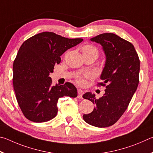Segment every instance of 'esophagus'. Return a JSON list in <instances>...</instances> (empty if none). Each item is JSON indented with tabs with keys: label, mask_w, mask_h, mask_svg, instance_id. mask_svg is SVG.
<instances>
[{
	"label": "esophagus",
	"mask_w": 153,
	"mask_h": 153,
	"mask_svg": "<svg viewBox=\"0 0 153 153\" xmlns=\"http://www.w3.org/2000/svg\"><path fill=\"white\" fill-rule=\"evenodd\" d=\"M83 93H84L83 91L79 89H78V98L82 99V95H83Z\"/></svg>",
	"instance_id": "esophagus-1"
}]
</instances>
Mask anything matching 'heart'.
<instances>
[{
    "mask_svg": "<svg viewBox=\"0 0 153 153\" xmlns=\"http://www.w3.org/2000/svg\"><path fill=\"white\" fill-rule=\"evenodd\" d=\"M82 53H87V54H91L94 56L95 57L97 58L99 56V50H97V48L95 47L94 45H85L84 46H82ZM87 76H89V74H87ZM77 82L80 85L83 84L84 82V80L82 78H79L78 80H77Z\"/></svg>",
    "mask_w": 153,
    "mask_h": 153,
    "instance_id": "b5f03b06",
    "label": "heart"
}]
</instances>
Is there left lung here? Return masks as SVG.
Instances as JSON below:
<instances>
[{"label": "left lung", "instance_id": "obj_1", "mask_svg": "<svg viewBox=\"0 0 153 153\" xmlns=\"http://www.w3.org/2000/svg\"><path fill=\"white\" fill-rule=\"evenodd\" d=\"M91 41L101 44L105 53V66L100 76L103 82L99 85L105 86V89L100 99L90 92L82 95L95 105L91 113L82 117L93 126L109 127L126 110L137 89L140 60L134 45L114 33L98 35Z\"/></svg>", "mask_w": 153, "mask_h": 153}]
</instances>
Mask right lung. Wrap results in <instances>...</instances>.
Segmentation results:
<instances>
[{
    "instance_id": "obj_1",
    "label": "right lung",
    "mask_w": 153,
    "mask_h": 153,
    "mask_svg": "<svg viewBox=\"0 0 153 153\" xmlns=\"http://www.w3.org/2000/svg\"><path fill=\"white\" fill-rule=\"evenodd\" d=\"M82 41L45 31L23 43L13 62V81L18 104L27 119L33 122L49 121L57 115L59 98L76 97L73 84L53 86L50 74L55 64L60 62V56Z\"/></svg>"
}]
</instances>
